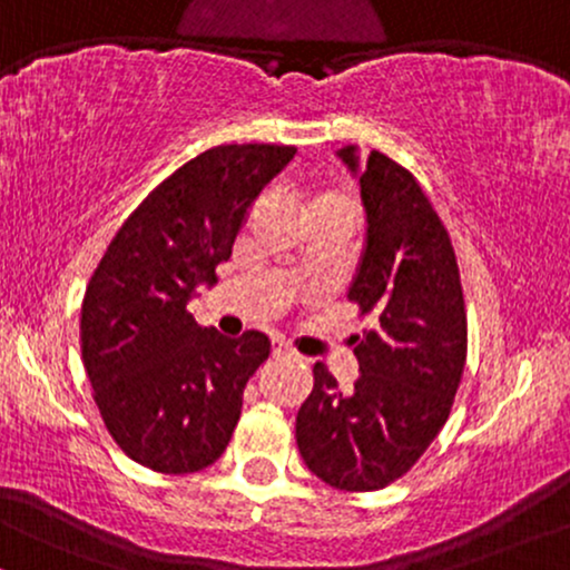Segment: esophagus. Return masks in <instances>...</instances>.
Returning <instances> with one entry per match:
<instances>
[{"instance_id": "obj_1", "label": "esophagus", "mask_w": 570, "mask_h": 570, "mask_svg": "<svg viewBox=\"0 0 570 570\" xmlns=\"http://www.w3.org/2000/svg\"><path fill=\"white\" fill-rule=\"evenodd\" d=\"M273 358H297V353L289 345H284L281 340H273Z\"/></svg>"}]
</instances>
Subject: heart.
Masks as SVG:
<instances>
[{
	"mask_svg": "<svg viewBox=\"0 0 570 570\" xmlns=\"http://www.w3.org/2000/svg\"><path fill=\"white\" fill-rule=\"evenodd\" d=\"M328 209H340V212H347L351 217H358V202H355L347 190H315V194L307 196L305 202L307 215L328 212Z\"/></svg>",
	"mask_w": 570,
	"mask_h": 570,
	"instance_id": "heart-1",
	"label": "heart"
}]
</instances>
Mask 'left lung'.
Instances as JSON below:
<instances>
[{
	"instance_id": "obj_1",
	"label": "left lung",
	"mask_w": 570,
	"mask_h": 570,
	"mask_svg": "<svg viewBox=\"0 0 570 570\" xmlns=\"http://www.w3.org/2000/svg\"><path fill=\"white\" fill-rule=\"evenodd\" d=\"M358 169L355 148H342ZM366 252L347 299L372 318L361 374L342 390L326 363L297 411V449L340 491H380L420 462L449 420L468 361V311L449 230L406 167L372 150L361 169Z\"/></svg>"
}]
</instances>
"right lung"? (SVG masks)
<instances>
[{"label": "right lung", "instance_id": "add662e5", "mask_svg": "<svg viewBox=\"0 0 570 570\" xmlns=\"http://www.w3.org/2000/svg\"><path fill=\"white\" fill-rule=\"evenodd\" d=\"M294 154L230 142L185 161L121 223L89 278L81 361L106 430L142 468L188 475L228 449L271 340L223 337L196 324L188 299L228 263L252 202Z\"/></svg>", "mask_w": 570, "mask_h": 570}]
</instances>
